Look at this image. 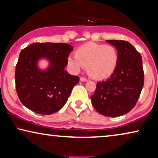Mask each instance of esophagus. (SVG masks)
<instances>
[{
    "instance_id": "1",
    "label": "esophagus",
    "mask_w": 158,
    "mask_h": 158,
    "mask_svg": "<svg viewBox=\"0 0 158 158\" xmlns=\"http://www.w3.org/2000/svg\"><path fill=\"white\" fill-rule=\"evenodd\" d=\"M80 81H83V82H86V81H88V79H86L85 77H80Z\"/></svg>"
}]
</instances>
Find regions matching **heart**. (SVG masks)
I'll list each match as a JSON object with an SVG mask.
<instances>
[{
    "label": "heart",
    "mask_w": 158,
    "mask_h": 158,
    "mask_svg": "<svg viewBox=\"0 0 158 158\" xmlns=\"http://www.w3.org/2000/svg\"><path fill=\"white\" fill-rule=\"evenodd\" d=\"M75 57H69L68 66L74 72H79L84 67L90 77L103 80L113 74L117 67L118 55L112 45L88 42L79 47Z\"/></svg>",
    "instance_id": "b5f03b06"
}]
</instances>
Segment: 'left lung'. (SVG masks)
<instances>
[{"instance_id": "1", "label": "left lung", "mask_w": 158, "mask_h": 158, "mask_svg": "<svg viewBox=\"0 0 158 158\" xmlns=\"http://www.w3.org/2000/svg\"><path fill=\"white\" fill-rule=\"evenodd\" d=\"M116 47L118 62L106 81L97 83L90 96L93 106L103 116L116 117L128 113L135 106L144 85V70L140 54L124 40H106Z\"/></svg>"}]
</instances>
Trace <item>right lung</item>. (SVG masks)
Listing matches in <instances>:
<instances>
[{
    "label": "right lung",
    "instance_id": "right-lung-1",
    "mask_svg": "<svg viewBox=\"0 0 158 158\" xmlns=\"http://www.w3.org/2000/svg\"><path fill=\"white\" fill-rule=\"evenodd\" d=\"M73 49L65 43H40L30 44L19 55L16 66L15 82L21 102L40 114L49 115L59 111L68 101L79 77L64 70ZM44 58L50 65L44 71L38 68V61Z\"/></svg>",
    "mask_w": 158,
    "mask_h": 158
}]
</instances>
